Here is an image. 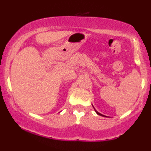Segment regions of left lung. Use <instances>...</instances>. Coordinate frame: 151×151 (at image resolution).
Masks as SVG:
<instances>
[{"mask_svg": "<svg viewBox=\"0 0 151 151\" xmlns=\"http://www.w3.org/2000/svg\"><path fill=\"white\" fill-rule=\"evenodd\" d=\"M93 109H94V110H95V112H96V114H97V115H101V116H103V117H106V116H105V115H102V114H101V113H99V112H97V111L96 110V109H95V108H94V107H93Z\"/></svg>", "mask_w": 151, "mask_h": 151, "instance_id": "obj_1", "label": "left lung"}]
</instances>
